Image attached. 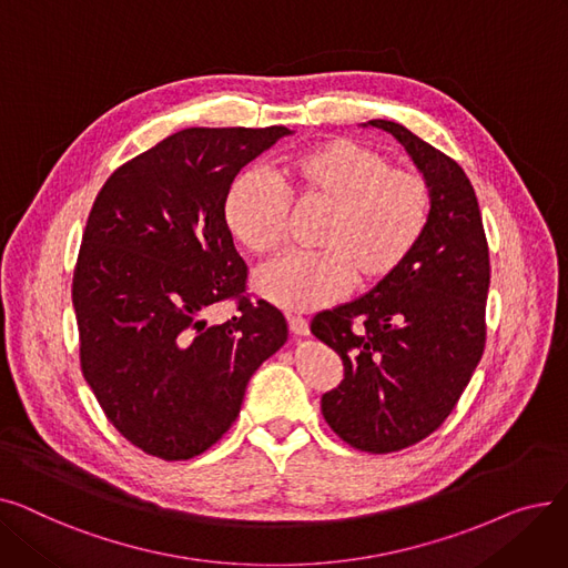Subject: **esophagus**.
<instances>
[{
	"label": "esophagus",
	"instance_id": "1",
	"mask_svg": "<svg viewBox=\"0 0 568 568\" xmlns=\"http://www.w3.org/2000/svg\"><path fill=\"white\" fill-rule=\"evenodd\" d=\"M287 324H290V332H292L294 336H308V334H311V326H308V320H306V317L287 315Z\"/></svg>",
	"mask_w": 568,
	"mask_h": 568
}]
</instances>
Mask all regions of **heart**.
I'll use <instances>...</instances> for the list:
<instances>
[{
	"instance_id": "b5f03b06",
	"label": "heart",
	"mask_w": 568,
	"mask_h": 568,
	"mask_svg": "<svg viewBox=\"0 0 568 568\" xmlns=\"http://www.w3.org/2000/svg\"><path fill=\"white\" fill-rule=\"evenodd\" d=\"M281 184L260 172L239 174L227 189L223 219L253 255H272L287 239L290 203L324 209L315 253L285 255L255 274L268 304L311 311L349 287L389 281L419 248L433 214L426 176L394 168L377 149L347 138L326 140L281 165Z\"/></svg>"
}]
</instances>
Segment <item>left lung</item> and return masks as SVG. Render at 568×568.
Returning a JSON list of instances; mask_svg holds the SVG:
<instances>
[{
  "label": "left lung",
  "mask_w": 568,
  "mask_h": 568,
  "mask_svg": "<svg viewBox=\"0 0 568 568\" xmlns=\"http://www.w3.org/2000/svg\"><path fill=\"white\" fill-rule=\"evenodd\" d=\"M364 126L392 133L426 176L430 225L398 274L317 313L311 332L345 366L343 382L322 396L326 424L354 449L392 454L437 430L479 366L490 260L463 168L396 122Z\"/></svg>",
  "instance_id": "8db88e82"
}]
</instances>
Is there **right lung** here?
Segmentation results:
<instances>
[{
  "instance_id": "obj_1",
  "label": "right lung",
  "mask_w": 568,
  "mask_h": 568,
  "mask_svg": "<svg viewBox=\"0 0 568 568\" xmlns=\"http://www.w3.org/2000/svg\"><path fill=\"white\" fill-rule=\"evenodd\" d=\"M292 131L184 129L116 168L89 212L73 274L80 366L110 424L138 449L189 460L216 444L287 322L246 292L223 219L244 165ZM237 315L206 325L209 305Z\"/></svg>"
}]
</instances>
